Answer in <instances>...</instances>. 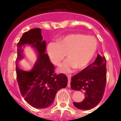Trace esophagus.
<instances>
[{"instance_id":"1","label":"esophagus","mask_w":121,"mask_h":121,"mask_svg":"<svg viewBox=\"0 0 121 121\" xmlns=\"http://www.w3.org/2000/svg\"><path fill=\"white\" fill-rule=\"evenodd\" d=\"M67 77H68V86L70 87V80H71V75L68 74Z\"/></svg>"}]
</instances>
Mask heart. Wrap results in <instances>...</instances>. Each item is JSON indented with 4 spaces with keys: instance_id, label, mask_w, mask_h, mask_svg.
<instances>
[{
    "instance_id": "heart-1",
    "label": "heart",
    "mask_w": 121,
    "mask_h": 121,
    "mask_svg": "<svg viewBox=\"0 0 121 121\" xmlns=\"http://www.w3.org/2000/svg\"><path fill=\"white\" fill-rule=\"evenodd\" d=\"M95 37L80 33L70 34L57 39V43L47 45V53L52 63L59 65L66 53L68 59L60 68L63 72H70L73 68L84 69L91 61L97 51Z\"/></svg>"
}]
</instances>
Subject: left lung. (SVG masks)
<instances>
[{"label":"left lung","instance_id":"obj_1","mask_svg":"<svg viewBox=\"0 0 121 121\" xmlns=\"http://www.w3.org/2000/svg\"><path fill=\"white\" fill-rule=\"evenodd\" d=\"M70 87L82 91L85 99L81 102H73L75 107L81 110H90L96 106L103 97L106 82V60L98 54L91 65L72 77Z\"/></svg>","mask_w":121,"mask_h":121}]
</instances>
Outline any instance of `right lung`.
Returning a JSON list of instances; mask_svg holds the SVG:
<instances>
[{"label":"right lung","mask_w":121,"mask_h":121,"mask_svg":"<svg viewBox=\"0 0 121 121\" xmlns=\"http://www.w3.org/2000/svg\"><path fill=\"white\" fill-rule=\"evenodd\" d=\"M24 45L34 48L38 56L34 65L28 69H22L20 66ZM45 50L46 43L43 40L40 28L24 32L17 43L16 70L19 89L25 100L38 109L51 106L56 93L65 88L68 84V78L64 74L55 73V66L50 61Z\"/></svg>","instance_id":"1"}]
</instances>
